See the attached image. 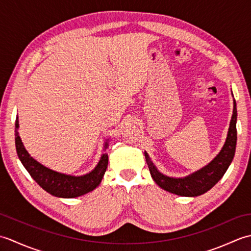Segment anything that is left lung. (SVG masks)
Masks as SVG:
<instances>
[{
	"instance_id": "obj_1",
	"label": "left lung",
	"mask_w": 251,
	"mask_h": 251,
	"mask_svg": "<svg viewBox=\"0 0 251 251\" xmlns=\"http://www.w3.org/2000/svg\"><path fill=\"white\" fill-rule=\"evenodd\" d=\"M236 119V101L234 99V109L230 128H228L226 140L222 150L214 158V161H211L207 166L201 168L199 172L188 176V177L170 178L167 176H164L154 166L148 153L145 152L146 161L153 180L162 189L181 196H199L204 194L208 190H210L226 174L234 157V154H235L237 140Z\"/></svg>"
}]
</instances>
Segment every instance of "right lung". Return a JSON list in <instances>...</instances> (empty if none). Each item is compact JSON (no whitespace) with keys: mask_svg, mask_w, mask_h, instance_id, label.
Segmentation results:
<instances>
[{"mask_svg":"<svg viewBox=\"0 0 251 251\" xmlns=\"http://www.w3.org/2000/svg\"><path fill=\"white\" fill-rule=\"evenodd\" d=\"M18 126L17 116L15 124V143L18 157L25 168L28 170L31 177L35 180V182L42 189L57 197L72 199V197H77L88 193L100 184L105 169L108 167V154H103L96 168L87 175L74 177V176L57 173L43 166L39 162H36L33 157L30 156L18 136ZM106 147H108V143H105V148Z\"/></svg>","mask_w":251,"mask_h":251,"instance_id":"obj_1","label":"right lung"}]
</instances>
